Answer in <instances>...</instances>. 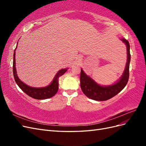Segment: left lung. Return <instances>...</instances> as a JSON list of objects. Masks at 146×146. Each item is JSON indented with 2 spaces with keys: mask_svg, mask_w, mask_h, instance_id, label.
<instances>
[{
  "mask_svg": "<svg viewBox=\"0 0 146 146\" xmlns=\"http://www.w3.org/2000/svg\"><path fill=\"white\" fill-rule=\"evenodd\" d=\"M127 46V62L124 72L120 80L114 85L108 86H102L98 85L92 79L81 69L80 86L82 90L86 96L92 100L104 101L115 96L120 92L126 86L129 78V66L130 62V52L129 42L125 38L121 39Z\"/></svg>",
  "mask_w": 146,
  "mask_h": 146,
  "instance_id": "left-lung-1",
  "label": "left lung"
}]
</instances>
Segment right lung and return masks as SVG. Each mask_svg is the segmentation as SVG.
I'll list each match as a JSON object with an SVG mask.
<instances>
[{"mask_svg":"<svg viewBox=\"0 0 146 146\" xmlns=\"http://www.w3.org/2000/svg\"><path fill=\"white\" fill-rule=\"evenodd\" d=\"M15 50L14 55H13V75L17 85L19 86L21 89L23 90L25 94H27L31 98L35 99L42 100L50 98L54 96L58 90V78L60 76L67 71L68 69H61L56 74L54 80L50 83V85L44 88H33L25 85L18 78L17 76V72L15 67Z\"/></svg>","mask_w":146,"mask_h":146,"instance_id":"1","label":"right lung"}]
</instances>
